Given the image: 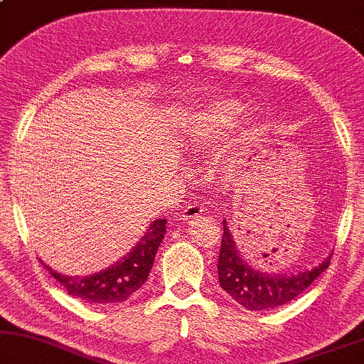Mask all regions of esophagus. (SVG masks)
<instances>
[{
	"instance_id": "1",
	"label": "esophagus",
	"mask_w": 364,
	"mask_h": 364,
	"mask_svg": "<svg viewBox=\"0 0 364 364\" xmlns=\"http://www.w3.org/2000/svg\"><path fill=\"white\" fill-rule=\"evenodd\" d=\"M204 211V208L201 206L199 203H193V204H188L186 208H184V211L181 214V219L183 221H191V219H196V218H201V214Z\"/></svg>"
}]
</instances>
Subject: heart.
Returning a JSON list of instances; mask_svg holds the SVG:
<instances>
[{"instance_id":"1","label":"heart","mask_w":364,"mask_h":364,"mask_svg":"<svg viewBox=\"0 0 364 364\" xmlns=\"http://www.w3.org/2000/svg\"><path fill=\"white\" fill-rule=\"evenodd\" d=\"M244 105L235 100H219L209 105L196 120L189 141L193 148H203L214 138L221 136L224 132L239 125L244 115Z\"/></svg>"}]
</instances>
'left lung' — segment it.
<instances>
[{
  "mask_svg": "<svg viewBox=\"0 0 364 364\" xmlns=\"http://www.w3.org/2000/svg\"><path fill=\"white\" fill-rule=\"evenodd\" d=\"M223 228L224 234L218 262L219 284L247 310H270L289 304L304 294L330 265L331 255L323 264L305 272L290 275L259 272L240 257L226 221H223Z\"/></svg>",
  "mask_w": 364,
  "mask_h": 364,
  "instance_id": "obj_1",
  "label": "left lung"
}]
</instances>
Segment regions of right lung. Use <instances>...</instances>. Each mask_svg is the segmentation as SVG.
Here are the masks:
<instances>
[{"label":"right lung","mask_w":364,"mask_h":364,"mask_svg":"<svg viewBox=\"0 0 364 364\" xmlns=\"http://www.w3.org/2000/svg\"><path fill=\"white\" fill-rule=\"evenodd\" d=\"M166 219H156L150 224L135 247L125 257L117 260L109 269L87 277H68L44 267L58 282L68 290L69 295L92 305H112L129 300L140 287L146 282L153 267L158 245L166 232Z\"/></svg>","instance_id":"right-lung-1"}]
</instances>
